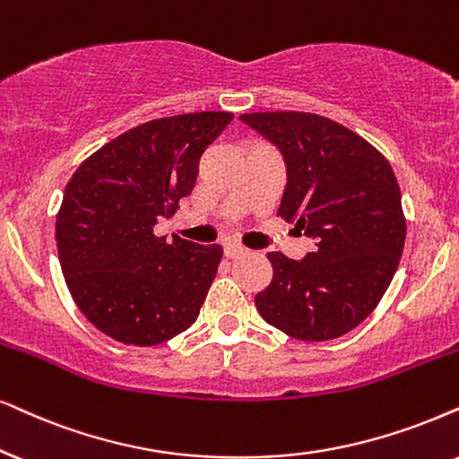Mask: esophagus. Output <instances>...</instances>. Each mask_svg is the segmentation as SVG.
Returning a JSON list of instances; mask_svg holds the SVG:
<instances>
[{
	"label": "esophagus",
	"mask_w": 459,
	"mask_h": 459,
	"mask_svg": "<svg viewBox=\"0 0 459 459\" xmlns=\"http://www.w3.org/2000/svg\"><path fill=\"white\" fill-rule=\"evenodd\" d=\"M247 249L237 246V243H226L224 246V256L226 258H239V256H246Z\"/></svg>",
	"instance_id": "1"
}]
</instances>
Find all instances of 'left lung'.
Masks as SVG:
<instances>
[{"instance_id":"1","label":"left lung","mask_w":459,"mask_h":459,"mask_svg":"<svg viewBox=\"0 0 459 459\" xmlns=\"http://www.w3.org/2000/svg\"><path fill=\"white\" fill-rule=\"evenodd\" d=\"M241 120L280 148L288 184L277 216L317 239L292 260L269 252L273 280L254 303L266 324L299 341H330L362 324L390 286L407 220L392 165L347 126L309 112Z\"/></svg>"}]
</instances>
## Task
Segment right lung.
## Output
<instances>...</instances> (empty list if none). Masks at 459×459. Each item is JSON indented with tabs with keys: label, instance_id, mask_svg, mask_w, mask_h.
Wrapping results in <instances>:
<instances>
[{
	"label": "right lung",
	"instance_id": "add662e5",
	"mask_svg": "<svg viewBox=\"0 0 459 459\" xmlns=\"http://www.w3.org/2000/svg\"><path fill=\"white\" fill-rule=\"evenodd\" d=\"M230 112L150 120L118 135L75 169L56 213V249L74 303L125 345L165 343L199 317L220 246L154 235L190 195L199 159Z\"/></svg>",
	"mask_w": 459,
	"mask_h": 459
}]
</instances>
